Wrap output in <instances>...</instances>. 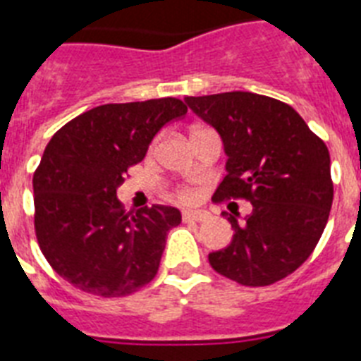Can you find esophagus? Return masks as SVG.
Wrapping results in <instances>:
<instances>
[{
    "label": "esophagus",
    "mask_w": 361,
    "mask_h": 361,
    "mask_svg": "<svg viewBox=\"0 0 361 361\" xmlns=\"http://www.w3.org/2000/svg\"><path fill=\"white\" fill-rule=\"evenodd\" d=\"M209 217V214L206 209H185L183 212V221L189 223V221H206Z\"/></svg>",
    "instance_id": "34e87169"
}]
</instances>
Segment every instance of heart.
<instances>
[{
    "mask_svg": "<svg viewBox=\"0 0 361 361\" xmlns=\"http://www.w3.org/2000/svg\"><path fill=\"white\" fill-rule=\"evenodd\" d=\"M180 197L183 198V200H191V198L195 197V195H192V191H181Z\"/></svg>",
    "mask_w": 361,
    "mask_h": 361,
    "instance_id": "heart-1",
    "label": "heart"
}]
</instances>
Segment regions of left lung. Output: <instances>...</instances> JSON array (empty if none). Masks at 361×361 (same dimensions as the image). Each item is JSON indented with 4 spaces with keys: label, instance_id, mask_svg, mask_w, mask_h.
<instances>
[{
    "label": "left lung",
    "instance_id": "8db88e82",
    "mask_svg": "<svg viewBox=\"0 0 361 361\" xmlns=\"http://www.w3.org/2000/svg\"><path fill=\"white\" fill-rule=\"evenodd\" d=\"M185 103L219 133L228 157L214 200L252 204L245 223L228 217L234 236L209 252L212 268L245 286L285 279L307 260L330 217L328 147L296 110L266 95L228 92Z\"/></svg>",
    "mask_w": 361,
    "mask_h": 361
}]
</instances>
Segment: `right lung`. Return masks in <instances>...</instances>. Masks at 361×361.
Masks as SVG:
<instances>
[{
    "label": "right lung",
    "mask_w": 361,
    "mask_h": 361,
    "mask_svg": "<svg viewBox=\"0 0 361 361\" xmlns=\"http://www.w3.org/2000/svg\"><path fill=\"white\" fill-rule=\"evenodd\" d=\"M187 114L174 97L101 104L65 123L33 174L35 234L48 264L76 288L103 298L133 294L157 275L172 206L125 214L116 197L153 136Z\"/></svg>",
    "instance_id": "right-lung-1"
}]
</instances>
